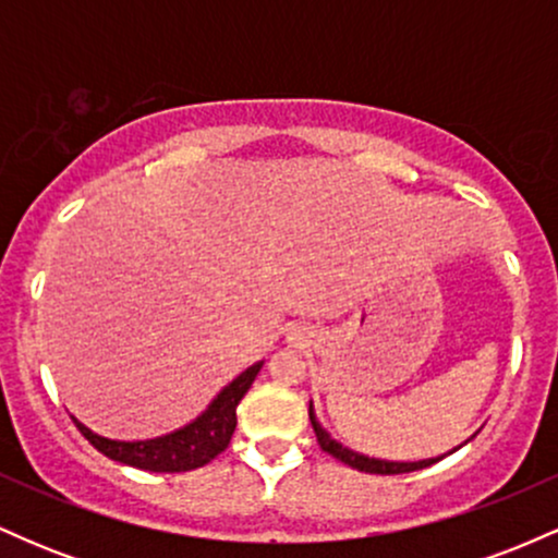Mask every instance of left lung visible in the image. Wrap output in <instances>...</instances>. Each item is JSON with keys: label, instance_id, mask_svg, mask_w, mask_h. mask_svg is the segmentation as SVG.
<instances>
[{"label": "left lung", "instance_id": "obj_1", "mask_svg": "<svg viewBox=\"0 0 558 558\" xmlns=\"http://www.w3.org/2000/svg\"><path fill=\"white\" fill-rule=\"evenodd\" d=\"M310 420H312V427H315L319 448H323V451H328L330 457H336L338 462L349 464L351 470L369 472V475H401V472L425 470V466H430L440 459V457L438 459H422V462H386V459H369V457H364V453L351 451V448H345V446L338 444V440H332L330 435L323 430V425L317 422L312 403H310Z\"/></svg>", "mask_w": 558, "mask_h": 558}]
</instances>
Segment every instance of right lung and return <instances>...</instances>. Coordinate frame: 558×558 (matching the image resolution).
Returning a JSON list of instances; mask_svg holds the SVG:
<instances>
[{"label":"right lung","instance_id":"obj_1","mask_svg":"<svg viewBox=\"0 0 558 558\" xmlns=\"http://www.w3.org/2000/svg\"><path fill=\"white\" fill-rule=\"evenodd\" d=\"M262 362L252 364L246 373L235 377L230 386L217 393V399L209 403L207 412H202L194 422L181 427V430L162 435V438L151 440H110L101 438L88 430L86 425L78 427L83 438L92 444L96 451L105 453L112 462L136 466L146 472H189L196 466L209 464L217 453H222L233 438L235 430V407H239L246 390L252 388L254 377H257Z\"/></svg>","mask_w":558,"mask_h":558}]
</instances>
